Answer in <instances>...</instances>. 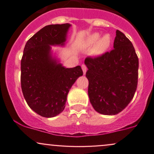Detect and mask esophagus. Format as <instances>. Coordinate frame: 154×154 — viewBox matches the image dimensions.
I'll list each match as a JSON object with an SVG mask.
<instances>
[{"instance_id":"obj_1","label":"esophagus","mask_w":154,"mask_h":154,"mask_svg":"<svg viewBox=\"0 0 154 154\" xmlns=\"http://www.w3.org/2000/svg\"><path fill=\"white\" fill-rule=\"evenodd\" d=\"M81 67H82V69H83V74H86V71H87V67H86V65H84V64H83L81 66Z\"/></svg>"}]
</instances>
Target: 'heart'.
Returning <instances> with one entry per match:
<instances>
[{"mask_svg": "<svg viewBox=\"0 0 154 154\" xmlns=\"http://www.w3.org/2000/svg\"><path fill=\"white\" fill-rule=\"evenodd\" d=\"M100 38V34L96 32L90 35L83 43V48H91L95 45L91 51V55L94 57H98L104 54L111 45L112 38L109 34L103 35L101 38Z\"/></svg>", "mask_w": 154, "mask_h": 154, "instance_id": "1", "label": "heart"}]
</instances>
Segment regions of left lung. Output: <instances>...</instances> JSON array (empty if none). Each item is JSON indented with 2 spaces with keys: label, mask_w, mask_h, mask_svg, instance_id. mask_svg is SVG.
<instances>
[{
  "label": "left lung",
  "mask_w": 154,
  "mask_h": 154,
  "mask_svg": "<svg viewBox=\"0 0 154 154\" xmlns=\"http://www.w3.org/2000/svg\"><path fill=\"white\" fill-rule=\"evenodd\" d=\"M113 49L97 57H88V94L97 112L114 116L133 98L138 84L139 59L131 42L116 30Z\"/></svg>",
  "instance_id": "8db88e82"
}]
</instances>
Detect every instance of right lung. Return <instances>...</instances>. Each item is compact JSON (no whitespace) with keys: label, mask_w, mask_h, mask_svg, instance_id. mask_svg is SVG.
Here are the masks:
<instances>
[{"label":"right lung","mask_w":154,"mask_h":154,"mask_svg":"<svg viewBox=\"0 0 154 154\" xmlns=\"http://www.w3.org/2000/svg\"><path fill=\"white\" fill-rule=\"evenodd\" d=\"M70 24L45 26L27 42L21 61V85L31 109L45 118L64 110L70 88L83 75L80 66L65 68L52 57L51 45H65Z\"/></svg>","instance_id":"1"}]
</instances>
